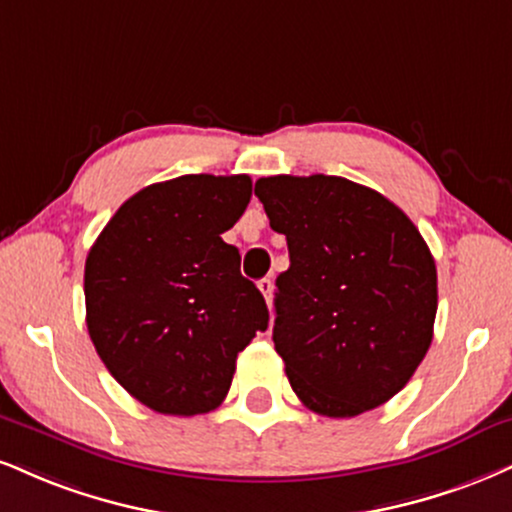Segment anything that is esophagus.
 Instances as JSON below:
<instances>
[{
  "label": "esophagus",
  "mask_w": 512,
  "mask_h": 512,
  "mask_svg": "<svg viewBox=\"0 0 512 512\" xmlns=\"http://www.w3.org/2000/svg\"><path fill=\"white\" fill-rule=\"evenodd\" d=\"M257 288H260L264 300H267V305H272V295H274V281L272 279H262L257 283Z\"/></svg>",
  "instance_id": "obj_1"
}]
</instances>
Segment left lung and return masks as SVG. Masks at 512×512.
I'll list each match as a JSON object with an SVG mask.
<instances>
[{
	"mask_svg": "<svg viewBox=\"0 0 512 512\" xmlns=\"http://www.w3.org/2000/svg\"><path fill=\"white\" fill-rule=\"evenodd\" d=\"M291 267L276 279L274 348L305 408L355 417L408 384L436 319V264L403 209L341 176L255 183Z\"/></svg>",
	"mask_w": 512,
	"mask_h": 512,
	"instance_id": "8db88e82",
	"label": "left lung"
}]
</instances>
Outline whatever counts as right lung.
Here are the masks:
<instances>
[{
	"instance_id": "right-lung-1",
	"label": "right lung",
	"mask_w": 512,
	"mask_h": 512,
	"mask_svg": "<svg viewBox=\"0 0 512 512\" xmlns=\"http://www.w3.org/2000/svg\"><path fill=\"white\" fill-rule=\"evenodd\" d=\"M250 176L188 174L128 197L85 260V322L135 400L202 415L231 389L236 357L269 324L262 293L221 233L243 217Z\"/></svg>"
}]
</instances>
